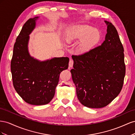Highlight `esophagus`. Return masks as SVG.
Segmentation results:
<instances>
[{
  "label": "esophagus",
  "mask_w": 135,
  "mask_h": 135,
  "mask_svg": "<svg viewBox=\"0 0 135 135\" xmlns=\"http://www.w3.org/2000/svg\"><path fill=\"white\" fill-rule=\"evenodd\" d=\"M73 64H74V60L72 59H70V62H69V67L72 68L73 67Z\"/></svg>",
  "instance_id": "34e87169"
}]
</instances>
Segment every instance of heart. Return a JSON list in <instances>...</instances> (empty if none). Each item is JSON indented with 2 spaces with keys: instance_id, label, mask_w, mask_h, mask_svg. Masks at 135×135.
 <instances>
[{
  "instance_id": "1",
  "label": "heart",
  "mask_w": 135,
  "mask_h": 135,
  "mask_svg": "<svg viewBox=\"0 0 135 135\" xmlns=\"http://www.w3.org/2000/svg\"><path fill=\"white\" fill-rule=\"evenodd\" d=\"M99 38V33L96 29L88 25H78L72 28L65 37L68 44L76 40H81L78 45V50L84 53L90 50Z\"/></svg>"
}]
</instances>
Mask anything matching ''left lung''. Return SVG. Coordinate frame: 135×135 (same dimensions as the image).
Returning a JSON list of instances; mask_svg holds the SVG:
<instances>
[{
  "label": "left lung",
  "instance_id": "1",
  "mask_svg": "<svg viewBox=\"0 0 135 135\" xmlns=\"http://www.w3.org/2000/svg\"><path fill=\"white\" fill-rule=\"evenodd\" d=\"M105 40L83 54L72 55L71 72L80 103L89 108L105 107L122 89L126 74L124 49L115 27L105 21Z\"/></svg>",
  "mask_w": 135,
  "mask_h": 135
}]
</instances>
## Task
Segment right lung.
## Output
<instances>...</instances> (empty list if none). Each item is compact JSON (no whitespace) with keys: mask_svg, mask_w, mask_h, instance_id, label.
I'll list each match as a JSON object with an SVG mask.
<instances>
[{"mask_svg":"<svg viewBox=\"0 0 135 135\" xmlns=\"http://www.w3.org/2000/svg\"><path fill=\"white\" fill-rule=\"evenodd\" d=\"M38 18H29L23 25L13 46L11 63L15 90L26 103L33 105H44L51 101L60 72L68 68L70 60L61 57L40 61L30 55L29 35Z\"/></svg>","mask_w":135,"mask_h":135,"instance_id":"obj_1","label":"right lung"}]
</instances>
